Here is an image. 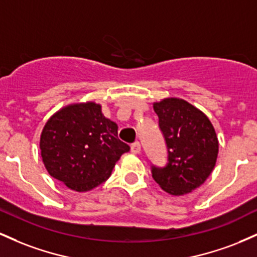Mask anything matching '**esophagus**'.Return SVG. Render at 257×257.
Instances as JSON below:
<instances>
[{
	"mask_svg": "<svg viewBox=\"0 0 257 257\" xmlns=\"http://www.w3.org/2000/svg\"><path fill=\"white\" fill-rule=\"evenodd\" d=\"M131 150H132V153H134V155H138V153H140V151H141L140 143H134V144H133L132 147H131Z\"/></svg>",
	"mask_w": 257,
	"mask_h": 257,
	"instance_id": "obj_1",
	"label": "esophagus"
}]
</instances>
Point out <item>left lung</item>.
I'll use <instances>...</instances> for the list:
<instances>
[{
    "label": "left lung",
    "instance_id": "1",
    "mask_svg": "<svg viewBox=\"0 0 257 257\" xmlns=\"http://www.w3.org/2000/svg\"><path fill=\"white\" fill-rule=\"evenodd\" d=\"M168 147V164L153 168L159 187L172 196L191 193L213 173L219 155V139L213 123L196 106L180 98L153 102Z\"/></svg>",
    "mask_w": 257,
    "mask_h": 257
}]
</instances>
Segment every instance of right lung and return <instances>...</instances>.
Returning a JSON list of instances; mask_svg holds the SVG:
<instances>
[{"label": "right lung", "instance_id": "1", "mask_svg": "<svg viewBox=\"0 0 257 257\" xmlns=\"http://www.w3.org/2000/svg\"><path fill=\"white\" fill-rule=\"evenodd\" d=\"M40 150L47 172L70 190L87 192L110 178L123 153L118 125L106 118L101 105L77 102L61 107L44 124Z\"/></svg>", "mask_w": 257, "mask_h": 257}]
</instances>
